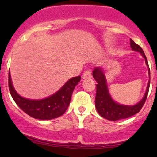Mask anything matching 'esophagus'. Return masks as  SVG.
Segmentation results:
<instances>
[{"label": "esophagus", "mask_w": 157, "mask_h": 157, "mask_svg": "<svg viewBox=\"0 0 157 157\" xmlns=\"http://www.w3.org/2000/svg\"><path fill=\"white\" fill-rule=\"evenodd\" d=\"M92 77V75H91V71L90 69H87L85 71V72L82 75V78L83 79H89Z\"/></svg>", "instance_id": "obj_1"}]
</instances>
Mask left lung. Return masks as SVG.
Returning a JSON list of instances; mask_svg holds the SVG:
<instances>
[{"mask_svg": "<svg viewBox=\"0 0 157 157\" xmlns=\"http://www.w3.org/2000/svg\"><path fill=\"white\" fill-rule=\"evenodd\" d=\"M130 46L132 50L139 52L145 58V63L148 67V73L149 76H150V68H149L147 58L142 48L131 39H130ZM93 77L97 82L96 97H95V106H96L97 111H98L99 114L102 117L109 120H111V121H116V120L130 117L133 115L137 113L145 104L149 91L150 80L148 81L146 92L144 95L143 98L136 105L129 106L120 105L117 102L113 101L110 95L109 89H108L105 73L102 71V68L97 67L94 68L93 71Z\"/></svg>", "mask_w": 157, "mask_h": 157, "instance_id": "1", "label": "left lung"}]
</instances>
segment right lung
I'll return each instance as SVG.
<instances>
[{
  "label": "right lung",
  "instance_id": "1",
  "mask_svg": "<svg viewBox=\"0 0 157 157\" xmlns=\"http://www.w3.org/2000/svg\"><path fill=\"white\" fill-rule=\"evenodd\" d=\"M80 79V76L72 77L52 96L35 100L24 98L16 92L9 72V89L14 101L25 113L37 120H52L60 117L66 112L75 87Z\"/></svg>",
  "mask_w": 157,
  "mask_h": 157
}]
</instances>
